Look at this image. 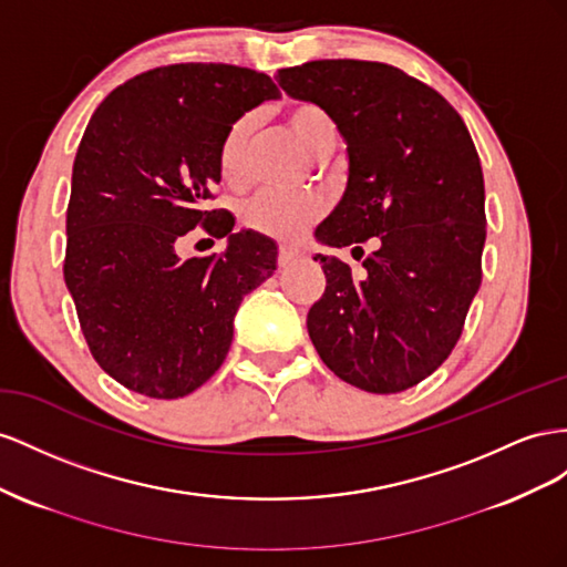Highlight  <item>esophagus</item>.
I'll return each instance as SVG.
<instances>
[{
	"label": "esophagus",
	"instance_id": "esophagus-1",
	"mask_svg": "<svg viewBox=\"0 0 567 567\" xmlns=\"http://www.w3.org/2000/svg\"><path fill=\"white\" fill-rule=\"evenodd\" d=\"M299 256H301V251H299V249H292V247H280L278 264H280V268H285V266H289V264H295Z\"/></svg>",
	"mask_w": 567,
	"mask_h": 567
}]
</instances>
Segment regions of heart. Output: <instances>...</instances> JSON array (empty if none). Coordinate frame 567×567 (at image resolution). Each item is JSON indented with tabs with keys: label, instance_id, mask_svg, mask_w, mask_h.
Wrapping results in <instances>:
<instances>
[{
	"label": "heart",
	"instance_id": "obj_1",
	"mask_svg": "<svg viewBox=\"0 0 567 567\" xmlns=\"http://www.w3.org/2000/svg\"><path fill=\"white\" fill-rule=\"evenodd\" d=\"M287 127L316 158H328L339 144V125L332 113L316 102H295L285 113ZM254 116H239L225 131L218 147V171L228 187H245L249 177V150L254 137ZM326 214V202L313 192L280 194L258 192L241 206L245 228L275 237L295 239Z\"/></svg>",
	"mask_w": 567,
	"mask_h": 567
}]
</instances>
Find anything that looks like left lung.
Here are the masks:
<instances>
[{
	"label": "left lung",
	"instance_id": "left-lung-1",
	"mask_svg": "<svg viewBox=\"0 0 567 567\" xmlns=\"http://www.w3.org/2000/svg\"><path fill=\"white\" fill-rule=\"evenodd\" d=\"M278 83L326 106L347 140V192L316 237L375 245L361 275L313 258L326 292L306 318L311 342L359 390H409L454 351L482 282L487 216L473 137L440 92L390 63L309 61L278 71Z\"/></svg>",
	"mask_w": 567,
	"mask_h": 567
}]
</instances>
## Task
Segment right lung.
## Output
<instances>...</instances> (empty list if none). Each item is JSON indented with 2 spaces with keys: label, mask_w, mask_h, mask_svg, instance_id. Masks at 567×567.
I'll list each match as a JSON object with an SVG mask.
<instances>
[{
  "label": "right lung",
  "mask_w": 567,
  "mask_h": 567,
  "mask_svg": "<svg viewBox=\"0 0 567 567\" xmlns=\"http://www.w3.org/2000/svg\"><path fill=\"white\" fill-rule=\"evenodd\" d=\"M280 96L270 75L228 63L140 73L96 106L73 161L63 278L94 361L127 390L187 396L223 365L233 318L278 266L275 241L233 233L206 208L230 123ZM194 227L229 235L216 257L182 261Z\"/></svg>",
  "instance_id": "add662e5"
}]
</instances>
